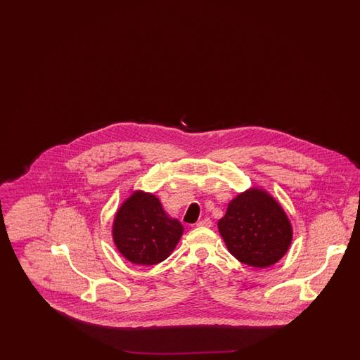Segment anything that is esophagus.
Returning a JSON list of instances; mask_svg holds the SVG:
<instances>
[{
  "mask_svg": "<svg viewBox=\"0 0 360 360\" xmlns=\"http://www.w3.org/2000/svg\"><path fill=\"white\" fill-rule=\"evenodd\" d=\"M197 226H200V228H210L212 226V221H210V219H204V220L197 223Z\"/></svg>",
  "mask_w": 360,
  "mask_h": 360,
  "instance_id": "esophagus-1",
  "label": "esophagus"
}]
</instances>
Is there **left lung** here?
Segmentation results:
<instances>
[{
    "label": "left lung",
    "mask_w": 360,
    "mask_h": 360,
    "mask_svg": "<svg viewBox=\"0 0 360 360\" xmlns=\"http://www.w3.org/2000/svg\"><path fill=\"white\" fill-rule=\"evenodd\" d=\"M228 251L239 262L266 269L286 255L292 226L282 205L264 188L239 193L217 223Z\"/></svg>",
    "instance_id": "left-lung-1"
}]
</instances>
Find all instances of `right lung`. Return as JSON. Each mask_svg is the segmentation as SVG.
<instances>
[{"mask_svg": "<svg viewBox=\"0 0 360 360\" xmlns=\"http://www.w3.org/2000/svg\"><path fill=\"white\" fill-rule=\"evenodd\" d=\"M184 225L163 210L154 193L134 190L119 206L112 225L113 243L128 262L153 266L172 255Z\"/></svg>", "mask_w": 360, "mask_h": 360, "instance_id": "1", "label": "right lung"}]
</instances>
